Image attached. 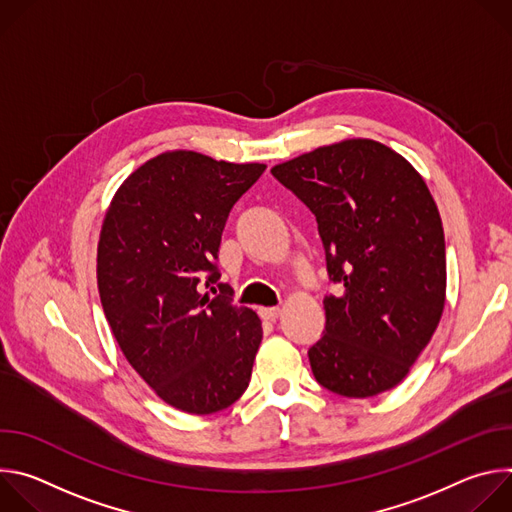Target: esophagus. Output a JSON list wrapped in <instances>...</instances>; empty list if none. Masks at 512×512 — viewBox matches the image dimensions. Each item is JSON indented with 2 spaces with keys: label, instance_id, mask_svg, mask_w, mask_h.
Listing matches in <instances>:
<instances>
[{
  "label": "esophagus",
  "instance_id": "esophagus-1",
  "mask_svg": "<svg viewBox=\"0 0 512 512\" xmlns=\"http://www.w3.org/2000/svg\"><path fill=\"white\" fill-rule=\"evenodd\" d=\"M259 316L267 322H275L279 316H281V310L279 308H261L259 310Z\"/></svg>",
  "mask_w": 512,
  "mask_h": 512
}]
</instances>
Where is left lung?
Here are the masks:
<instances>
[{
  "label": "left lung",
  "instance_id": "left-lung-1",
  "mask_svg": "<svg viewBox=\"0 0 512 512\" xmlns=\"http://www.w3.org/2000/svg\"><path fill=\"white\" fill-rule=\"evenodd\" d=\"M314 214L328 275L326 332L308 350L316 381L342 397L397 387L446 306V241L421 174L375 139H344L271 168Z\"/></svg>",
  "mask_w": 512,
  "mask_h": 512
}]
</instances>
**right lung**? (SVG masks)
<instances>
[{
  "label": "right lung",
  "mask_w": 512,
  "mask_h": 512,
  "mask_svg": "<svg viewBox=\"0 0 512 512\" xmlns=\"http://www.w3.org/2000/svg\"><path fill=\"white\" fill-rule=\"evenodd\" d=\"M265 168L164 152L125 178L103 218L105 318L135 373L184 413L227 409L251 381L259 316L231 304L227 283L203 287L221 277L214 261L233 204Z\"/></svg>",
  "instance_id": "1"
}]
</instances>
